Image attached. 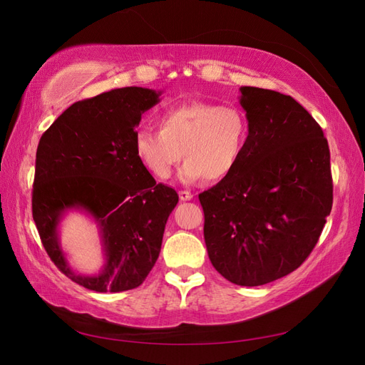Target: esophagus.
Segmentation results:
<instances>
[{"label": "esophagus", "instance_id": "esophagus-1", "mask_svg": "<svg viewBox=\"0 0 365 365\" xmlns=\"http://www.w3.org/2000/svg\"><path fill=\"white\" fill-rule=\"evenodd\" d=\"M178 195H180V200L181 201H190V200H193V193L189 192V190H181Z\"/></svg>", "mask_w": 365, "mask_h": 365}]
</instances>
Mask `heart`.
I'll use <instances>...</instances> for the list:
<instances>
[{
    "label": "heart",
    "instance_id": "b5f03b06",
    "mask_svg": "<svg viewBox=\"0 0 365 365\" xmlns=\"http://www.w3.org/2000/svg\"><path fill=\"white\" fill-rule=\"evenodd\" d=\"M245 113L233 105L192 102L176 106L160 118V130L140 129L135 155L160 180L169 178L180 160L182 184L197 180L219 181L236 169L248 140Z\"/></svg>",
    "mask_w": 365,
    "mask_h": 365
}]
</instances>
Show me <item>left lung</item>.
Here are the masks:
<instances>
[{
  "label": "left lung",
  "instance_id": "obj_1",
  "mask_svg": "<svg viewBox=\"0 0 365 365\" xmlns=\"http://www.w3.org/2000/svg\"><path fill=\"white\" fill-rule=\"evenodd\" d=\"M250 132L236 169L202 192L210 262L228 282L260 286L311 254L334 200L323 129L291 96L239 88Z\"/></svg>",
  "mask_w": 365,
  "mask_h": 365
}]
</instances>
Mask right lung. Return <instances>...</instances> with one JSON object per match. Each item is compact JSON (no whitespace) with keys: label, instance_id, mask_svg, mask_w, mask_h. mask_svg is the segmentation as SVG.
<instances>
[{"label":"right lung","instance_id":"add662e5","mask_svg":"<svg viewBox=\"0 0 365 365\" xmlns=\"http://www.w3.org/2000/svg\"><path fill=\"white\" fill-rule=\"evenodd\" d=\"M161 94L126 86L76 102L39 140L33 220L54 264L86 289H134L160 256L178 193L153 180L135 155L134 138ZM70 211L88 214L99 228L104 267L96 274L76 273L60 247V222Z\"/></svg>","mask_w":365,"mask_h":365}]
</instances>
